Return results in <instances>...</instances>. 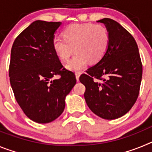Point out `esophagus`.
Instances as JSON below:
<instances>
[{
  "label": "esophagus",
  "instance_id": "1",
  "mask_svg": "<svg viewBox=\"0 0 152 152\" xmlns=\"http://www.w3.org/2000/svg\"><path fill=\"white\" fill-rule=\"evenodd\" d=\"M80 72H76L75 73V77H76V80L78 81L79 80V77H80Z\"/></svg>",
  "mask_w": 152,
  "mask_h": 152
}]
</instances>
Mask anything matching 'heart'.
I'll return each instance as SVG.
<instances>
[{
    "instance_id": "heart-1",
    "label": "heart",
    "mask_w": 152,
    "mask_h": 152,
    "mask_svg": "<svg viewBox=\"0 0 152 152\" xmlns=\"http://www.w3.org/2000/svg\"><path fill=\"white\" fill-rule=\"evenodd\" d=\"M62 35L64 39H53L52 48L61 61H67L75 49V55L65 64L72 72L83 69L88 61L92 64L99 62L110 45L108 31L100 24H72L64 29Z\"/></svg>"
}]
</instances>
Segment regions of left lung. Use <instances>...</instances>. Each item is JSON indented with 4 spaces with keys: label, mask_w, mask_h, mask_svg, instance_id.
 <instances>
[{
    "label": "left lung",
    "mask_w": 152,
    "mask_h": 152,
    "mask_svg": "<svg viewBox=\"0 0 152 152\" xmlns=\"http://www.w3.org/2000/svg\"><path fill=\"white\" fill-rule=\"evenodd\" d=\"M97 22L105 25L110 45L103 58L88 68L80 81L85 86L84 99L90 110L103 119H115L127 113L136 101L142 64L136 42L128 31L111 19Z\"/></svg>",
    "instance_id": "left-lung-1"
}]
</instances>
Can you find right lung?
I'll use <instances>...</instances> for the list:
<instances>
[{
    "instance_id": "right-lung-1",
    "label": "right lung",
    "mask_w": 152,
    "mask_h": 152,
    "mask_svg": "<svg viewBox=\"0 0 152 152\" xmlns=\"http://www.w3.org/2000/svg\"><path fill=\"white\" fill-rule=\"evenodd\" d=\"M61 22L36 20L14 40L9 77L16 100L28 118L38 123L54 121L64 111L65 97L76 84L52 48ZM60 75L58 79H52Z\"/></svg>"
}]
</instances>
